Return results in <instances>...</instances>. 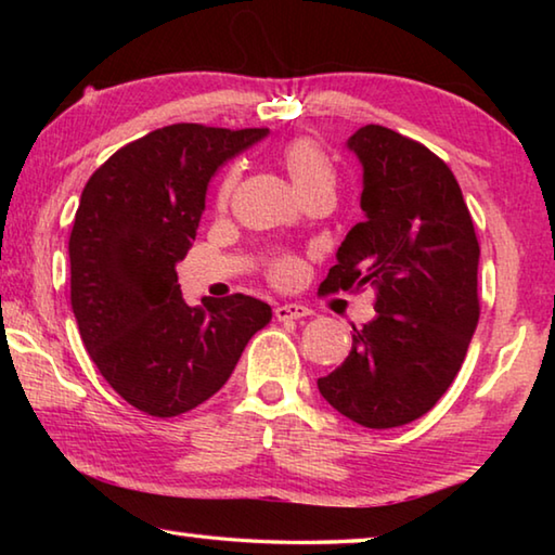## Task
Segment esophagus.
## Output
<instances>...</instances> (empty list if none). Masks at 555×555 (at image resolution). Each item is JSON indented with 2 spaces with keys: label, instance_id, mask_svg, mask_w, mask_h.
Wrapping results in <instances>:
<instances>
[{
  "label": "esophagus",
  "instance_id": "1",
  "mask_svg": "<svg viewBox=\"0 0 555 555\" xmlns=\"http://www.w3.org/2000/svg\"><path fill=\"white\" fill-rule=\"evenodd\" d=\"M274 313H276L279 321H298V318L311 315L313 311H311V308L300 306V304H281V306H276Z\"/></svg>",
  "mask_w": 555,
  "mask_h": 555
}]
</instances>
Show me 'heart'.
I'll return each mask as SVG.
<instances>
[{
  "label": "heart",
  "mask_w": 555,
  "mask_h": 555,
  "mask_svg": "<svg viewBox=\"0 0 555 555\" xmlns=\"http://www.w3.org/2000/svg\"><path fill=\"white\" fill-rule=\"evenodd\" d=\"M281 158H284V166L291 176V181H294L296 191H306V188L318 185V183H333L335 181V173H333V166L327 162V156L321 146H318L313 139H306V137H298L294 142H288L284 146V152H281ZM234 181H237V173L230 171L228 178H224L222 183V198L224 195H230ZM296 271V264L291 259H284L276 264V276L279 279H291Z\"/></svg>",
  "instance_id": "obj_1"
}]
</instances>
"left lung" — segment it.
<instances>
[{"instance_id": "1", "label": "left lung", "mask_w": 555, "mask_h": 555, "mask_svg": "<svg viewBox=\"0 0 555 555\" xmlns=\"http://www.w3.org/2000/svg\"><path fill=\"white\" fill-rule=\"evenodd\" d=\"M347 149L362 164L364 220L345 234L325 294L372 284L377 318L352 327V350L318 379L323 399L364 428H397L436 406L480 318V244L450 168L379 125Z\"/></svg>"}]
</instances>
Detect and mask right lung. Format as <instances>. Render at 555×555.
Returning a JSON list of instances; mask_svg holds the SVG:
<instances>
[{"mask_svg": "<svg viewBox=\"0 0 555 555\" xmlns=\"http://www.w3.org/2000/svg\"><path fill=\"white\" fill-rule=\"evenodd\" d=\"M269 129L171 125L112 154L82 188L70 232V304L102 377L149 416L208 401L269 304L234 294L188 306L176 264L195 240L215 171Z\"/></svg>", "mask_w": 555, "mask_h": 555, "instance_id": "right-lung-1", "label": "right lung"}]
</instances>
